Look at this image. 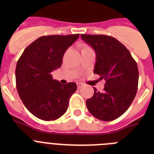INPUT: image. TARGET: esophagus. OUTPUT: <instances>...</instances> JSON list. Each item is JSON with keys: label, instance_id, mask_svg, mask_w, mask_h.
<instances>
[{"label": "esophagus", "instance_id": "obj_1", "mask_svg": "<svg viewBox=\"0 0 154 154\" xmlns=\"http://www.w3.org/2000/svg\"><path fill=\"white\" fill-rule=\"evenodd\" d=\"M83 86V84L81 83V82H77V87H78V89H80Z\"/></svg>", "mask_w": 154, "mask_h": 154}]
</instances>
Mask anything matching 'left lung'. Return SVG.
<instances>
[{
  "mask_svg": "<svg viewBox=\"0 0 154 154\" xmlns=\"http://www.w3.org/2000/svg\"><path fill=\"white\" fill-rule=\"evenodd\" d=\"M82 38L96 51L93 73L106 80L104 89H94L86 100L93 116L112 121L123 115L130 106L137 92L139 72L130 51L115 38L103 35H81Z\"/></svg>",
  "mask_w": 154,
  "mask_h": 154,
  "instance_id": "8db88e82",
  "label": "left lung"
}]
</instances>
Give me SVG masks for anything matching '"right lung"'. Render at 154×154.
Masks as SVG:
<instances>
[{"instance_id":"1","label":"right lung","mask_w":154,"mask_h":154,"mask_svg":"<svg viewBox=\"0 0 154 154\" xmlns=\"http://www.w3.org/2000/svg\"><path fill=\"white\" fill-rule=\"evenodd\" d=\"M79 35H47L33 42L19 58L15 69L18 95L31 114L45 121L55 120L67 111L75 82L61 84L51 72L61 67L64 54Z\"/></svg>"}]
</instances>
